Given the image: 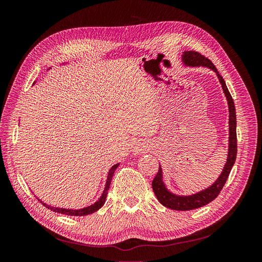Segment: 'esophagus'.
I'll return each mask as SVG.
<instances>
[{"label":"esophagus","instance_id":"34e87169","mask_svg":"<svg viewBox=\"0 0 262 262\" xmlns=\"http://www.w3.org/2000/svg\"><path fill=\"white\" fill-rule=\"evenodd\" d=\"M146 149H147V148H146V145H145L144 143H142V142H138V143H136V146L133 147L132 152H133L134 154L139 155V154H141V153L145 152Z\"/></svg>","mask_w":262,"mask_h":262}]
</instances>
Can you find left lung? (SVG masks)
<instances>
[{"mask_svg": "<svg viewBox=\"0 0 262 262\" xmlns=\"http://www.w3.org/2000/svg\"><path fill=\"white\" fill-rule=\"evenodd\" d=\"M181 60L184 62V66L187 68H208L215 72L219 82L222 85V90L226 97L227 105H228V150H227V158L226 163L222 169L221 175L219 178L213 182L211 186L205 188L201 191L189 195H181L171 192L170 190L166 187L164 177H163V168L160 165L157 175L152 181L153 191L164 207L176 210V211H189L201 208L203 205L210 203L220 194L222 188L225 185V182L228 178L229 172L235 164L236 154H237V138H236V112L233 98L229 94L225 81L223 80L219 73L216 68L214 67L213 63L208 59L203 57L200 53L195 51H184L181 55Z\"/></svg>", "mask_w": 262, "mask_h": 262, "instance_id": "obj_1", "label": "left lung"}]
</instances>
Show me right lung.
Listing matches in <instances>:
<instances>
[{
  "label": "right lung",
  "instance_id": "add662e5",
  "mask_svg": "<svg viewBox=\"0 0 262 262\" xmlns=\"http://www.w3.org/2000/svg\"><path fill=\"white\" fill-rule=\"evenodd\" d=\"M67 64H68V62H64V63H62V64H60V66H67ZM50 69L51 68L47 69V71L50 70ZM35 84H36V82L34 83V85ZM119 165H120V163H117V164H115L113 166L112 168L109 169L108 175H107V179H106V185H105V188H104V191H102L99 199L95 203L89 205V207H85V208H82V209H77V210H74V209H64V208H55V207H52V205H50V204L45 203L40 199H38V200L40 201L46 208L50 209L53 212H58V213H61V214H66V215H71V216H85V215H89V214H92L94 212L98 211L102 207V205L105 204L108 190H109V187H110V182H112L113 176H114V173H115V170L117 169V167H118Z\"/></svg>",
  "mask_w": 262,
  "mask_h": 262
}]
</instances>
